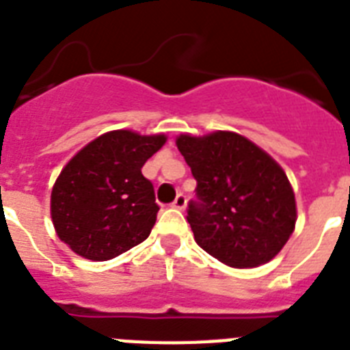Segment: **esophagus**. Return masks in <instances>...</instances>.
<instances>
[{"label": "esophagus", "mask_w": 350, "mask_h": 350, "mask_svg": "<svg viewBox=\"0 0 350 350\" xmlns=\"http://www.w3.org/2000/svg\"><path fill=\"white\" fill-rule=\"evenodd\" d=\"M185 206H187V198H185L183 193H178L174 202H172V208H176V210H185Z\"/></svg>", "instance_id": "34e87169"}]
</instances>
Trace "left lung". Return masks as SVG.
I'll return each mask as SVG.
<instances>
[{
    "instance_id": "8db88e82",
    "label": "left lung",
    "mask_w": 350,
    "mask_h": 350,
    "mask_svg": "<svg viewBox=\"0 0 350 350\" xmlns=\"http://www.w3.org/2000/svg\"><path fill=\"white\" fill-rule=\"evenodd\" d=\"M176 146L198 181L187 220L199 247L234 269L272 260L297 220L292 185L280 163L233 131L180 135Z\"/></svg>"
}]
</instances>
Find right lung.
I'll use <instances>...</instances> for the list:
<instances>
[{"mask_svg": "<svg viewBox=\"0 0 350 350\" xmlns=\"http://www.w3.org/2000/svg\"><path fill=\"white\" fill-rule=\"evenodd\" d=\"M165 140L117 130L76 152L51 192L58 239L92 261L111 260L148 239L160 206L142 167Z\"/></svg>", "mask_w": 350, "mask_h": 350, "instance_id": "add662e5", "label": "right lung"}]
</instances>
